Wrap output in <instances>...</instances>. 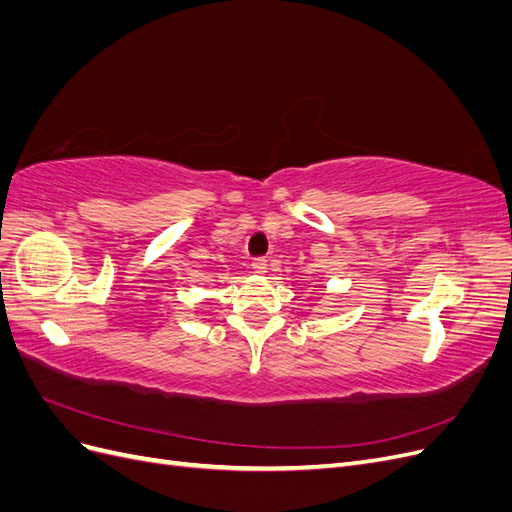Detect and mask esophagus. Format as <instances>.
<instances>
[{
	"label": "esophagus",
	"instance_id": "obj_1",
	"mask_svg": "<svg viewBox=\"0 0 512 512\" xmlns=\"http://www.w3.org/2000/svg\"><path fill=\"white\" fill-rule=\"evenodd\" d=\"M252 269L254 273H267V258H254L252 260Z\"/></svg>",
	"mask_w": 512,
	"mask_h": 512
}]
</instances>
